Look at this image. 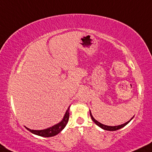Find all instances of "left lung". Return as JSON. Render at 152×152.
<instances>
[{
	"mask_svg": "<svg viewBox=\"0 0 152 152\" xmlns=\"http://www.w3.org/2000/svg\"><path fill=\"white\" fill-rule=\"evenodd\" d=\"M90 116H91V119H92V121H93L94 122V123H96V124L97 125H98V126L100 127V128H102V129H104V130H108V131H115V130H119V129H121V128H123V127H124V126H125V125L128 124L129 122H130V121H131V120L133 118H132L131 119L130 121H128V122H127V123H124V124H122V125H118V126H107V125H104V124H102V123H99V121H97L96 120H95L94 118V117H93L92 115H91V111H90Z\"/></svg>",
	"mask_w": 152,
	"mask_h": 152,
	"instance_id": "left-lung-1",
	"label": "left lung"
}]
</instances>
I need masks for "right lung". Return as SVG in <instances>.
I'll use <instances>...</instances> for the list:
<instances>
[{
	"mask_svg": "<svg viewBox=\"0 0 152 152\" xmlns=\"http://www.w3.org/2000/svg\"><path fill=\"white\" fill-rule=\"evenodd\" d=\"M69 109H70V106L67 108L66 113H65L63 119L62 120L61 122H60L59 123L56 124L53 126L50 127L49 128L45 129V130H31L29 128H27L29 132H31V133L37 134V135L41 136V137H53L55 136L56 134H58L60 132H61L62 130L64 129V128L66 126L67 122L69 120Z\"/></svg>",
	"mask_w": 152,
	"mask_h": 152,
	"instance_id": "obj_1",
	"label": "right lung"
}]
</instances>
